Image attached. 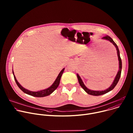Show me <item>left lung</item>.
Wrapping results in <instances>:
<instances>
[{
  "instance_id": "8db88e82",
  "label": "left lung",
  "mask_w": 133,
  "mask_h": 133,
  "mask_svg": "<svg viewBox=\"0 0 133 133\" xmlns=\"http://www.w3.org/2000/svg\"><path fill=\"white\" fill-rule=\"evenodd\" d=\"M103 39H106V40H107V41H109L110 42H111L114 45L116 48V50H117V56H118V61H119V70L117 72V74L116 75V76L114 79V81L112 84H111V85L110 86V87H109L107 89L105 90H104V91H94V90H91L89 89H88L85 86V85L84 84L82 79L77 74V78H78V82H79V83L81 85V86L84 89V90L87 92L88 93V94L89 95H94V96H99V95H103V94H105L109 91H110V90H111L112 89H113L114 88V87L116 86V85H117V84L118 83L119 80V78H120V77H121V71H122V60H121V57H120V54H119V49L118 48V46L117 45H116V44L114 42V41L112 39V38L111 37H110L108 35H106L104 37H103Z\"/></svg>"
}]
</instances>
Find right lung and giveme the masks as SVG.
Wrapping results in <instances>:
<instances>
[{"instance_id":"add662e5","label":"right lung","mask_w":133,"mask_h":133,"mask_svg":"<svg viewBox=\"0 0 133 133\" xmlns=\"http://www.w3.org/2000/svg\"><path fill=\"white\" fill-rule=\"evenodd\" d=\"M65 68H63L61 71L60 72V73L59 74L58 76L57 77L56 79L55 80V81L54 82V83H53V84L49 87V88L44 89V90H42L41 91H30L29 90H27L25 88H24L23 87H22L19 83L18 82V81H17L15 76L14 75V71L12 70V74L14 75V79L17 85V86H18V87L19 88L24 92L29 95H31L32 96H34V97H45V96H47L48 95H49L50 94H51L58 87V86H59V84L60 83V81H61V78L62 76V74L64 71Z\"/></svg>"}]
</instances>
